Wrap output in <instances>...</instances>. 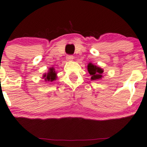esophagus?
I'll list each match as a JSON object with an SVG mask.
<instances>
[{
    "mask_svg": "<svg viewBox=\"0 0 147 147\" xmlns=\"http://www.w3.org/2000/svg\"><path fill=\"white\" fill-rule=\"evenodd\" d=\"M74 57L73 55H67L66 57V59L67 60H68V61H72V60H73Z\"/></svg>",
    "mask_w": 147,
    "mask_h": 147,
    "instance_id": "esophagus-1",
    "label": "esophagus"
}]
</instances>
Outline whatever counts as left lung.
<instances>
[{
	"mask_svg": "<svg viewBox=\"0 0 147 147\" xmlns=\"http://www.w3.org/2000/svg\"><path fill=\"white\" fill-rule=\"evenodd\" d=\"M87 69H88L90 75H91L92 80H97L101 79L102 78V73L104 71L101 68L95 66L92 63H89L87 65Z\"/></svg>",
	"mask_w": 147,
	"mask_h": 147,
	"instance_id": "1",
	"label": "left lung"
}]
</instances>
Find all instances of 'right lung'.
Wrapping results in <instances>:
<instances>
[{"label": "right lung", "instance_id": "add662e5", "mask_svg": "<svg viewBox=\"0 0 147 147\" xmlns=\"http://www.w3.org/2000/svg\"><path fill=\"white\" fill-rule=\"evenodd\" d=\"M43 78H45V81H47V82H53V81H54L56 78V73L55 72L54 68H50L48 73L45 74L43 75Z\"/></svg>", "mask_w": 147, "mask_h": 147}]
</instances>
